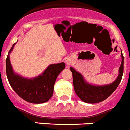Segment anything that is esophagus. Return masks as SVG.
Segmentation results:
<instances>
[{
  "label": "esophagus",
  "mask_w": 130,
  "mask_h": 130,
  "mask_svg": "<svg viewBox=\"0 0 130 130\" xmlns=\"http://www.w3.org/2000/svg\"><path fill=\"white\" fill-rule=\"evenodd\" d=\"M66 64H67L68 66H69V65H70V64H71V62H70L69 60H66Z\"/></svg>",
  "instance_id": "1"
}]
</instances>
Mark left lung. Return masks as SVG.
Wrapping results in <instances>:
<instances>
[{"instance_id": "1", "label": "left lung", "mask_w": 130, "mask_h": 130, "mask_svg": "<svg viewBox=\"0 0 130 130\" xmlns=\"http://www.w3.org/2000/svg\"><path fill=\"white\" fill-rule=\"evenodd\" d=\"M122 62L119 68V74L115 82L109 85L95 86L86 83L81 74L70 68L72 75L74 90L80 99L87 103H98L106 99L116 90L122 79L124 71V57L121 52Z\"/></svg>"}]
</instances>
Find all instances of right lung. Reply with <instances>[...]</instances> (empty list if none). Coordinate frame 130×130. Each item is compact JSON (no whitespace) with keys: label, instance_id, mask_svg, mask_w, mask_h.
I'll use <instances>...</instances> for the list:
<instances>
[{"label":"right lung","instance_id":"add662e5","mask_svg":"<svg viewBox=\"0 0 130 130\" xmlns=\"http://www.w3.org/2000/svg\"><path fill=\"white\" fill-rule=\"evenodd\" d=\"M6 58V75L9 84L16 93L24 101L33 104H40L49 101L53 93V87L57 76L65 68L64 62L51 64L42 75L32 79H27L15 75L13 71L9 53Z\"/></svg>","mask_w":130,"mask_h":130}]
</instances>
